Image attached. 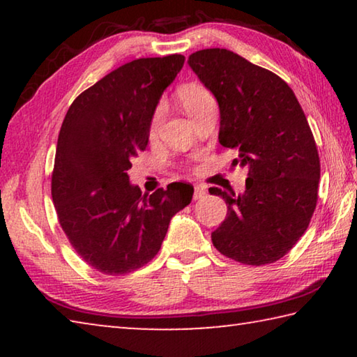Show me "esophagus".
<instances>
[{
  "label": "esophagus",
  "instance_id": "1",
  "mask_svg": "<svg viewBox=\"0 0 357 357\" xmlns=\"http://www.w3.org/2000/svg\"><path fill=\"white\" fill-rule=\"evenodd\" d=\"M206 195V190H204V187L202 185H195V190H193V200H200Z\"/></svg>",
  "mask_w": 357,
  "mask_h": 357
}]
</instances>
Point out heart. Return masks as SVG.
Segmentation results:
<instances>
[{
	"label": "heart",
	"instance_id": "b5f03b06",
	"mask_svg": "<svg viewBox=\"0 0 357 357\" xmlns=\"http://www.w3.org/2000/svg\"><path fill=\"white\" fill-rule=\"evenodd\" d=\"M178 98L181 105L184 107V110L193 116L202 107L211 104L214 102L213 94H211L206 88L200 86V84H187V86H183L178 91ZM162 116H164V108L157 107V110L154 112L153 118H151L149 123V135L155 137L157 132H159L160 123H162Z\"/></svg>",
	"mask_w": 357,
	"mask_h": 357
}]
</instances>
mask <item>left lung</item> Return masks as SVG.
I'll return each instance as SVG.
<instances>
[{"mask_svg":"<svg viewBox=\"0 0 357 357\" xmlns=\"http://www.w3.org/2000/svg\"><path fill=\"white\" fill-rule=\"evenodd\" d=\"M187 63L217 99L219 142L238 151L231 165L249 170L244 193L209 189L228 208L213 244L234 261L274 263L305 233L317 206L319 157L310 126L279 75L236 53L206 48Z\"/></svg>","mask_w":357,"mask_h":357,"instance_id":"left-lung-1","label":"left lung"}]
</instances>
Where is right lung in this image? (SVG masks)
<instances>
[{
    "label": "right lung",
    "instance_id": "right-lung-1",
    "mask_svg": "<svg viewBox=\"0 0 357 357\" xmlns=\"http://www.w3.org/2000/svg\"><path fill=\"white\" fill-rule=\"evenodd\" d=\"M183 55L140 58L105 75L72 102L58 135L52 198L75 252L107 275L128 274L160 250L172 217L193 187L154 193L130 184V160L146 149L149 123Z\"/></svg>",
    "mask_w": 357,
    "mask_h": 357
}]
</instances>
